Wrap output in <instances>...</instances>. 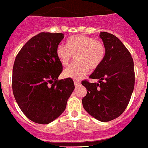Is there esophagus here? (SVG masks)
I'll list each match as a JSON object with an SVG mask.
<instances>
[{"instance_id":"obj_1","label":"esophagus","mask_w":148,"mask_h":148,"mask_svg":"<svg viewBox=\"0 0 148 148\" xmlns=\"http://www.w3.org/2000/svg\"><path fill=\"white\" fill-rule=\"evenodd\" d=\"M74 86H75L76 87H77V86H79V85H80V81L77 80V79H75V80L74 81Z\"/></svg>"}]
</instances>
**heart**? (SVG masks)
<instances>
[{
	"instance_id": "1",
	"label": "heart",
	"mask_w": 148,
	"mask_h": 148,
	"mask_svg": "<svg viewBox=\"0 0 148 148\" xmlns=\"http://www.w3.org/2000/svg\"><path fill=\"white\" fill-rule=\"evenodd\" d=\"M56 55L63 66H68L75 55L76 62L63 71L65 77L80 79L90 69L99 67L106 56V49L99 40L84 34L71 36L66 46L58 45Z\"/></svg>"
}]
</instances>
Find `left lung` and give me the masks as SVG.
I'll list each match as a JSON object with an SVG mask.
<instances>
[{
  "label": "left lung",
  "mask_w": 148,
  "mask_h": 148,
  "mask_svg": "<svg viewBox=\"0 0 148 148\" xmlns=\"http://www.w3.org/2000/svg\"><path fill=\"white\" fill-rule=\"evenodd\" d=\"M99 37L106 56L89 77L99 79V83L82 81L87 89L82 102L90 116L101 122H109L119 117L130 102L135 83L134 65L131 54L119 38L106 32Z\"/></svg>",
  "instance_id": "left-lung-1"
}]
</instances>
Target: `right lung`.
I'll return each instance as SVG.
<instances>
[{
  "instance_id": "right-lung-1",
  "label": "right lung",
  "mask_w": 148,
  "mask_h": 148,
  "mask_svg": "<svg viewBox=\"0 0 148 148\" xmlns=\"http://www.w3.org/2000/svg\"><path fill=\"white\" fill-rule=\"evenodd\" d=\"M62 33L41 32L29 40L15 58L12 70L14 99L28 119L49 124L65 110L74 89L71 78L58 79L62 66L56 49Z\"/></svg>"
}]
</instances>
